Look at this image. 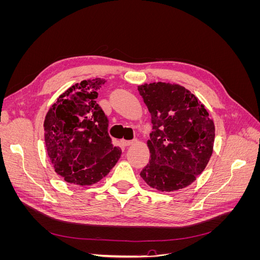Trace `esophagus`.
<instances>
[{"label": "esophagus", "instance_id": "34e87169", "mask_svg": "<svg viewBox=\"0 0 260 260\" xmlns=\"http://www.w3.org/2000/svg\"><path fill=\"white\" fill-rule=\"evenodd\" d=\"M135 142H136V140H122V141H121V143H122L124 146L132 145Z\"/></svg>", "mask_w": 260, "mask_h": 260}]
</instances>
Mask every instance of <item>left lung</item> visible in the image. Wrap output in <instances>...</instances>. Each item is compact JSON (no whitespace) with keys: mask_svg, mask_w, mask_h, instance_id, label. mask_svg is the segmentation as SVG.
Listing matches in <instances>:
<instances>
[{"mask_svg":"<svg viewBox=\"0 0 260 260\" xmlns=\"http://www.w3.org/2000/svg\"><path fill=\"white\" fill-rule=\"evenodd\" d=\"M153 131L149 161L140 176L162 192L190 185L207 166L215 141V124L194 94L179 84L154 82L139 86Z\"/></svg>","mask_w":260,"mask_h":260,"instance_id":"1","label":"left lung"}]
</instances>
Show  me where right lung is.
<instances>
[{
	"label": "right lung",
	"mask_w": 260,
	"mask_h": 260,
	"mask_svg": "<svg viewBox=\"0 0 260 260\" xmlns=\"http://www.w3.org/2000/svg\"><path fill=\"white\" fill-rule=\"evenodd\" d=\"M104 83L101 78L76 83L45 116L46 151L55 172L69 183L99 182L121 156L108 135V118L96 103Z\"/></svg>",
	"instance_id": "obj_1"
}]
</instances>
